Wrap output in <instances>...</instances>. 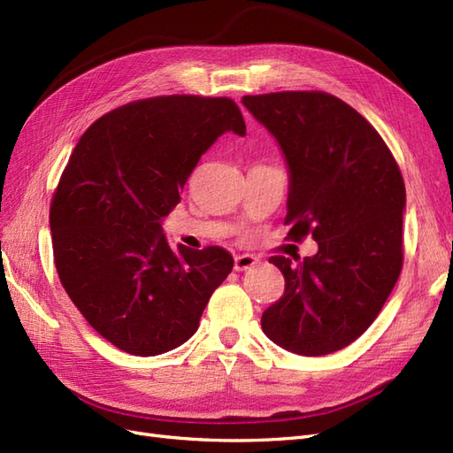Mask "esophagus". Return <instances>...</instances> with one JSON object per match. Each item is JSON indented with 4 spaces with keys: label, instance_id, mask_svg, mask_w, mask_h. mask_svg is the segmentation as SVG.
Segmentation results:
<instances>
[{
    "label": "esophagus",
    "instance_id": "esophagus-1",
    "mask_svg": "<svg viewBox=\"0 0 453 453\" xmlns=\"http://www.w3.org/2000/svg\"><path fill=\"white\" fill-rule=\"evenodd\" d=\"M258 263V258L255 255H238L234 258V270L243 272V270H250Z\"/></svg>",
    "mask_w": 453,
    "mask_h": 453
}]
</instances>
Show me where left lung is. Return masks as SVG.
<instances>
[{
    "mask_svg": "<svg viewBox=\"0 0 453 453\" xmlns=\"http://www.w3.org/2000/svg\"><path fill=\"white\" fill-rule=\"evenodd\" d=\"M278 140L291 185L285 225L319 251L298 265L276 255L283 296L265 310V334L318 357L349 346L378 318L403 270L406 188L393 153L351 105L321 90L243 96Z\"/></svg>",
    "mask_w": 453,
    "mask_h": 453,
    "instance_id": "8db88e82",
    "label": "left lung"
}]
</instances>
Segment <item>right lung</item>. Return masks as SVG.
Listing matches in <instances>:
<instances>
[{
  "label": "right lung",
  "mask_w": 453,
  "mask_h": 453,
  "mask_svg": "<svg viewBox=\"0 0 453 453\" xmlns=\"http://www.w3.org/2000/svg\"><path fill=\"white\" fill-rule=\"evenodd\" d=\"M228 130L245 134L234 100L155 96L105 113L73 149L50 202L54 265L72 303L115 348L150 357L181 346L234 266L219 245L173 250L160 226Z\"/></svg>",
  "instance_id": "1"
}]
</instances>
